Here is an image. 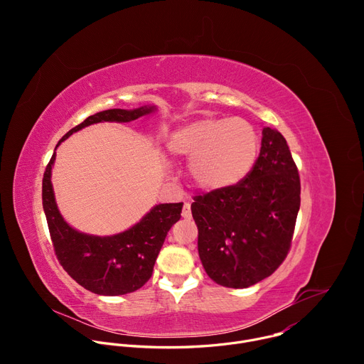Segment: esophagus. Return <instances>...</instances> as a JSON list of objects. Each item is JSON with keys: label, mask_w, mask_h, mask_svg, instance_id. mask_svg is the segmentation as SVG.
Here are the masks:
<instances>
[{"label": "esophagus", "mask_w": 364, "mask_h": 364, "mask_svg": "<svg viewBox=\"0 0 364 364\" xmlns=\"http://www.w3.org/2000/svg\"><path fill=\"white\" fill-rule=\"evenodd\" d=\"M181 215H183L184 219H191V203H190V200L184 203L183 213H181Z\"/></svg>", "instance_id": "34e87169"}]
</instances>
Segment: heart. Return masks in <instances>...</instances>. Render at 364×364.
<instances>
[{"mask_svg":"<svg viewBox=\"0 0 364 364\" xmlns=\"http://www.w3.org/2000/svg\"><path fill=\"white\" fill-rule=\"evenodd\" d=\"M167 148L176 157L190 159L188 173L200 188L222 190L252 170L259 135L246 119L205 117L174 129Z\"/></svg>","mask_w":364,"mask_h":364,"instance_id":"b5f03b06","label":"heart"}]
</instances>
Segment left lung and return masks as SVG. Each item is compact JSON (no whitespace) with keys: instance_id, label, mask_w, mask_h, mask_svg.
<instances>
[{"instance_id":"8db88e82","label":"left lung","mask_w":364,"mask_h":364,"mask_svg":"<svg viewBox=\"0 0 364 364\" xmlns=\"http://www.w3.org/2000/svg\"><path fill=\"white\" fill-rule=\"evenodd\" d=\"M299 194L298 168L285 138L265 127L250 173L191 203L207 275L228 288H247L272 275L288 255Z\"/></svg>"}]
</instances>
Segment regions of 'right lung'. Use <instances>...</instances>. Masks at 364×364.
<instances>
[{
  "mask_svg": "<svg viewBox=\"0 0 364 364\" xmlns=\"http://www.w3.org/2000/svg\"><path fill=\"white\" fill-rule=\"evenodd\" d=\"M157 111L154 105L136 109H108L86 118L72 128L56 145L73 132L97 122H131ZM56 148L43 176V209L50 237L60 265L83 288L97 295H124L139 289L152 275L154 264L171 226L180 220L183 203H164L152 209L132 228L112 236H95L73 229L60 215L51 167Z\"/></svg>",
  "mask_w": 364,
  "mask_h": 364,
  "instance_id": "1",
  "label": "right lung"
}]
</instances>
